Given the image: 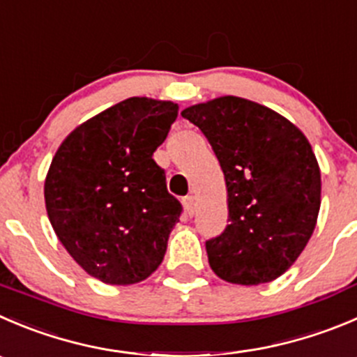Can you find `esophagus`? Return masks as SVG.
Returning a JSON list of instances; mask_svg holds the SVG:
<instances>
[{
  "label": "esophagus",
  "instance_id": "34e87169",
  "mask_svg": "<svg viewBox=\"0 0 357 357\" xmlns=\"http://www.w3.org/2000/svg\"><path fill=\"white\" fill-rule=\"evenodd\" d=\"M183 207H185L186 214H190V216H192V214L195 213V197L186 195L185 199H183Z\"/></svg>",
  "mask_w": 357,
  "mask_h": 357
}]
</instances>
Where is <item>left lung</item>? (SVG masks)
<instances>
[{
    "label": "left lung",
    "instance_id": "8db88e82",
    "mask_svg": "<svg viewBox=\"0 0 357 357\" xmlns=\"http://www.w3.org/2000/svg\"><path fill=\"white\" fill-rule=\"evenodd\" d=\"M181 115L207 137L227 183L230 223L206 242L211 268L234 284L274 281L316 228L321 171L312 146L274 109L235 96Z\"/></svg>",
    "mask_w": 357,
    "mask_h": 357
}]
</instances>
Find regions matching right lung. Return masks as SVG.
<instances>
[{"instance_id": "right-lung-1", "label": "right lung", "mask_w": 357, "mask_h": 357, "mask_svg": "<svg viewBox=\"0 0 357 357\" xmlns=\"http://www.w3.org/2000/svg\"><path fill=\"white\" fill-rule=\"evenodd\" d=\"M178 105L130 98L76 127L47 179L48 220L66 251L106 284H136L162 263L181 204L153 153Z\"/></svg>"}]
</instances>
